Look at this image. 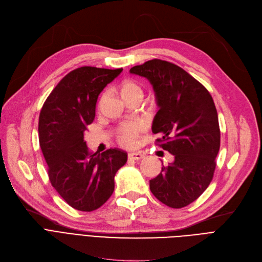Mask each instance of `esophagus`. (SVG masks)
I'll return each mask as SVG.
<instances>
[{"instance_id":"esophagus-1","label":"esophagus","mask_w":262,"mask_h":262,"mask_svg":"<svg viewBox=\"0 0 262 262\" xmlns=\"http://www.w3.org/2000/svg\"><path fill=\"white\" fill-rule=\"evenodd\" d=\"M144 157H145V155H144V154H142V152H133V154H129V159H130V160H135V161H138V160L143 159Z\"/></svg>"}]
</instances>
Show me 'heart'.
Segmentation results:
<instances>
[{"instance_id":"heart-1","label":"heart","mask_w":262,"mask_h":262,"mask_svg":"<svg viewBox=\"0 0 262 262\" xmlns=\"http://www.w3.org/2000/svg\"><path fill=\"white\" fill-rule=\"evenodd\" d=\"M122 97L127 101L136 97H143V89L133 80H124L119 86ZM107 99V94L103 93L99 99L98 107L102 108ZM144 132V126L141 123H123L117 130V142L122 147H133L138 142L139 136Z\"/></svg>"}]
</instances>
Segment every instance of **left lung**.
Wrapping results in <instances>:
<instances>
[{"label": "left lung", "mask_w": 262, "mask_h": 262, "mask_svg": "<svg viewBox=\"0 0 262 262\" xmlns=\"http://www.w3.org/2000/svg\"><path fill=\"white\" fill-rule=\"evenodd\" d=\"M131 73L151 83L159 111L152 133L173 161L149 181L151 193L170 208H183L201 196L212 181L221 131L215 104L206 87L181 67L154 58Z\"/></svg>", "instance_id": "left-lung-1"}]
</instances>
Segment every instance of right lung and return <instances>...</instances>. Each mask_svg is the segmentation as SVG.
I'll list each match as a JSON object with an SVG mask.
<instances>
[{"label": "right lung", "mask_w": 262, "mask_h": 262, "mask_svg": "<svg viewBox=\"0 0 262 262\" xmlns=\"http://www.w3.org/2000/svg\"><path fill=\"white\" fill-rule=\"evenodd\" d=\"M122 71L84 66L70 71L46 99L38 121L39 145L53 188L73 209L91 212L114 192L127 152L92 154L84 132L94 121L98 96Z\"/></svg>", "instance_id": "obj_1"}]
</instances>
